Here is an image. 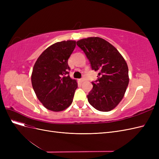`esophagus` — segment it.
<instances>
[{
	"mask_svg": "<svg viewBox=\"0 0 159 159\" xmlns=\"http://www.w3.org/2000/svg\"><path fill=\"white\" fill-rule=\"evenodd\" d=\"M85 80V79L84 78H81V79H80V82L81 83V82H83V81Z\"/></svg>",
	"mask_w": 159,
	"mask_h": 159,
	"instance_id": "obj_1",
	"label": "esophagus"
}]
</instances>
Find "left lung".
<instances>
[{
    "mask_svg": "<svg viewBox=\"0 0 159 159\" xmlns=\"http://www.w3.org/2000/svg\"><path fill=\"white\" fill-rule=\"evenodd\" d=\"M89 61L91 69L99 72L92 81L88 102L100 111H109L123 99L129 84V70L125 60L115 48L99 37L76 42Z\"/></svg>",
    "mask_w": 159,
    "mask_h": 159,
    "instance_id": "obj_1",
    "label": "left lung"
}]
</instances>
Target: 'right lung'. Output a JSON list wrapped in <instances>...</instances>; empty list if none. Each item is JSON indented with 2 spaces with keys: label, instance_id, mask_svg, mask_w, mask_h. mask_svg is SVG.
Returning a JSON list of instances; mask_svg holds the SVG:
<instances>
[{
  "label": "right lung",
  "instance_id": "add662e5",
  "mask_svg": "<svg viewBox=\"0 0 159 159\" xmlns=\"http://www.w3.org/2000/svg\"><path fill=\"white\" fill-rule=\"evenodd\" d=\"M75 45L73 40L56 42L42 53L34 66V91L43 105L53 111H63L73 102L78 84L70 77L68 61Z\"/></svg>",
  "mask_w": 159,
  "mask_h": 159
}]
</instances>
